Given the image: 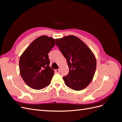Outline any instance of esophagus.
<instances>
[{"label": "esophagus", "instance_id": "esophagus-1", "mask_svg": "<svg viewBox=\"0 0 122 122\" xmlns=\"http://www.w3.org/2000/svg\"><path fill=\"white\" fill-rule=\"evenodd\" d=\"M55 72H56V73H59V72H60V70H59V69L55 70Z\"/></svg>", "mask_w": 122, "mask_h": 122}]
</instances>
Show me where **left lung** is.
Returning a JSON list of instances; mask_svg holds the SVG:
<instances>
[{"instance_id":"left-lung-1","label":"left lung","mask_w":122,"mask_h":122,"mask_svg":"<svg viewBox=\"0 0 122 122\" xmlns=\"http://www.w3.org/2000/svg\"><path fill=\"white\" fill-rule=\"evenodd\" d=\"M56 45L66 58L69 74L64 76L65 84L75 91L87 87L93 80L96 59L92 50L82 40L70 35L55 39Z\"/></svg>"}]
</instances>
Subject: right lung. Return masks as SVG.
<instances>
[{
	"mask_svg": "<svg viewBox=\"0 0 122 122\" xmlns=\"http://www.w3.org/2000/svg\"><path fill=\"white\" fill-rule=\"evenodd\" d=\"M55 44L53 38L40 36L32 42L21 55L20 75L25 83L32 89H42L51 83L54 71L49 67L48 54Z\"/></svg>",
	"mask_w": 122,
	"mask_h": 122,
	"instance_id": "right-lung-1",
	"label": "right lung"
}]
</instances>
